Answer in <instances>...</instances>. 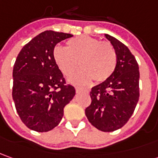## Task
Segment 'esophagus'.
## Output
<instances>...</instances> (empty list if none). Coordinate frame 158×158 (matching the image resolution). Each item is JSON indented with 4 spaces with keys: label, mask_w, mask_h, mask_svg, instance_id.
I'll use <instances>...</instances> for the list:
<instances>
[{
    "label": "esophagus",
    "mask_w": 158,
    "mask_h": 158,
    "mask_svg": "<svg viewBox=\"0 0 158 158\" xmlns=\"http://www.w3.org/2000/svg\"><path fill=\"white\" fill-rule=\"evenodd\" d=\"M83 90H84V91H85V92H87V90L86 89H83V88L79 87V86H77V87H76V92H77V93H79L80 91H83Z\"/></svg>",
    "instance_id": "34e87169"
}]
</instances>
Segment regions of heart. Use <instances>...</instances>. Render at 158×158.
Returning <instances> with one entry per match:
<instances>
[{
  "instance_id": "1",
  "label": "heart",
  "mask_w": 158,
  "mask_h": 158,
  "mask_svg": "<svg viewBox=\"0 0 158 158\" xmlns=\"http://www.w3.org/2000/svg\"><path fill=\"white\" fill-rule=\"evenodd\" d=\"M53 58L64 75L68 76L79 65L81 67L71 77L73 84H87L94 79L103 82L116 67L117 56L114 48L108 42H101L88 35H79L70 39L66 47L57 46Z\"/></svg>"
}]
</instances>
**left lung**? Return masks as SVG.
<instances>
[{
  "instance_id": "1",
  "label": "left lung",
  "mask_w": 158,
  "mask_h": 158,
  "mask_svg": "<svg viewBox=\"0 0 158 158\" xmlns=\"http://www.w3.org/2000/svg\"><path fill=\"white\" fill-rule=\"evenodd\" d=\"M114 48L116 67L108 79L92 88V102L85 108L90 123L104 132L123 127L133 114L139 100V66L128 48L115 37L105 34Z\"/></svg>"
}]
</instances>
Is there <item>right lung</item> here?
<instances>
[{"mask_svg":"<svg viewBox=\"0 0 158 158\" xmlns=\"http://www.w3.org/2000/svg\"><path fill=\"white\" fill-rule=\"evenodd\" d=\"M72 36L53 30L44 31L23 47L15 62V106L22 122L36 132L57 127L64 107L75 95V88L65 83L53 58L57 44Z\"/></svg>","mask_w":158,"mask_h":158,"instance_id":"1","label":"right lung"}]
</instances>
